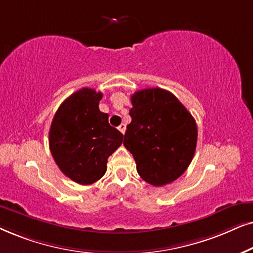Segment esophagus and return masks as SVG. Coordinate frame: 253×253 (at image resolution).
I'll return each instance as SVG.
<instances>
[{"label": "esophagus", "instance_id": "esophagus-1", "mask_svg": "<svg viewBox=\"0 0 253 253\" xmlns=\"http://www.w3.org/2000/svg\"><path fill=\"white\" fill-rule=\"evenodd\" d=\"M118 129H119L120 132L123 133V134H125V132H126V125H125V124H121L120 126L118 127Z\"/></svg>", "mask_w": 253, "mask_h": 253}]
</instances>
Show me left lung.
Returning a JSON list of instances; mask_svg holds the SVG:
<instances>
[{"label": "left lung", "instance_id": "1", "mask_svg": "<svg viewBox=\"0 0 253 253\" xmlns=\"http://www.w3.org/2000/svg\"><path fill=\"white\" fill-rule=\"evenodd\" d=\"M132 118L124 146L136 163L137 173L155 186L172 183L185 172L197 147L194 118L168 90L148 87L130 97Z\"/></svg>", "mask_w": 253, "mask_h": 253}]
</instances>
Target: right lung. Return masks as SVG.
Instances as JSON below:
<instances>
[{"label": "right lung", "instance_id": "obj_1", "mask_svg": "<svg viewBox=\"0 0 253 253\" xmlns=\"http://www.w3.org/2000/svg\"><path fill=\"white\" fill-rule=\"evenodd\" d=\"M102 92L82 87L56 111L49 129V149L59 169L81 185H90L106 172L107 158L124 135L99 111Z\"/></svg>", "mask_w": 253, "mask_h": 253}]
</instances>
